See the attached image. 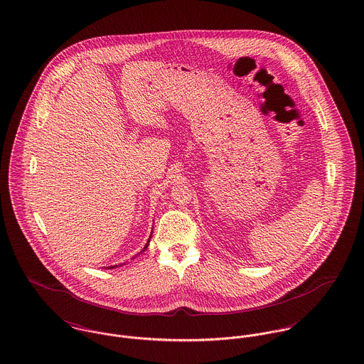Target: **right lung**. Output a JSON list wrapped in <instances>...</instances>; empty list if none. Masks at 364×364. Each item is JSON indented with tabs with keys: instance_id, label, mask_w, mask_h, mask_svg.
<instances>
[{
	"instance_id": "obj_1",
	"label": "right lung",
	"mask_w": 364,
	"mask_h": 364,
	"mask_svg": "<svg viewBox=\"0 0 364 364\" xmlns=\"http://www.w3.org/2000/svg\"><path fill=\"white\" fill-rule=\"evenodd\" d=\"M151 236H152V235H151ZM149 239H151V237H149ZM148 245H149V240H148V242L145 244V247H144V250H142V251H145V250L148 248ZM142 251H141V252H142ZM116 267H117V265H113V267H107V268H109V269H113V268H116Z\"/></svg>"
}]
</instances>
